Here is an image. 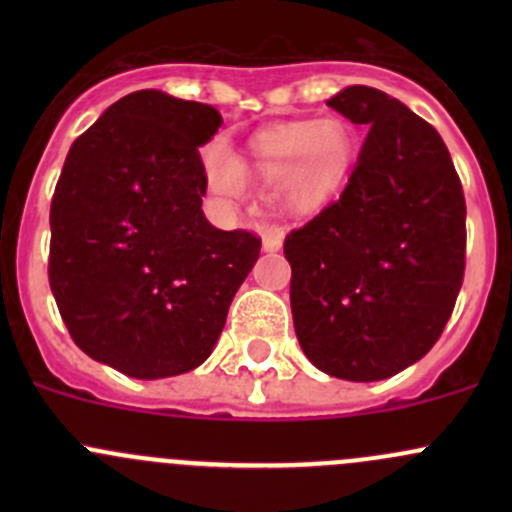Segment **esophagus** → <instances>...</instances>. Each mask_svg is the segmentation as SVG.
I'll return each mask as SVG.
<instances>
[{
    "label": "esophagus",
    "mask_w": 512,
    "mask_h": 512,
    "mask_svg": "<svg viewBox=\"0 0 512 512\" xmlns=\"http://www.w3.org/2000/svg\"><path fill=\"white\" fill-rule=\"evenodd\" d=\"M282 240H285V232H282L280 227H265V230H262V247H265V252L280 250Z\"/></svg>",
    "instance_id": "esophagus-1"
}]
</instances>
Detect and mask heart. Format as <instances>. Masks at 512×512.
Segmentation results:
<instances>
[{
    "mask_svg": "<svg viewBox=\"0 0 512 512\" xmlns=\"http://www.w3.org/2000/svg\"><path fill=\"white\" fill-rule=\"evenodd\" d=\"M356 158V138L342 118L294 121L267 131L255 146V160L235 168L223 143L203 151L208 188L225 200L240 198L242 178H257L265 185H280L287 203L297 210H312L327 203L347 183Z\"/></svg>",
    "mask_w": 512,
    "mask_h": 512,
    "instance_id": "heart-1",
    "label": "heart"
}]
</instances>
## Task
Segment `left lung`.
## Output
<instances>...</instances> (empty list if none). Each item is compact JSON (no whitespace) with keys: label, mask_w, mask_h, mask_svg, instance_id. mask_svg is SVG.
I'll use <instances>...</instances> for the list:
<instances>
[{"label":"left lung","mask_w":512,"mask_h":512,"mask_svg":"<svg viewBox=\"0 0 512 512\" xmlns=\"http://www.w3.org/2000/svg\"><path fill=\"white\" fill-rule=\"evenodd\" d=\"M327 106L369 126L339 200L285 237L299 347L319 371L379 381L431 352L466 272V198L431 123L369 86Z\"/></svg>","instance_id":"1"}]
</instances>
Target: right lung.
I'll use <instances>...</instances> for the list:
<instances>
[{
    "label": "right lung",
    "instance_id": "obj_1",
    "mask_svg": "<svg viewBox=\"0 0 512 512\" xmlns=\"http://www.w3.org/2000/svg\"><path fill=\"white\" fill-rule=\"evenodd\" d=\"M208 103L136 91L66 156L51 198L49 285L81 352L133 379L203 364L260 257L247 230L205 220Z\"/></svg>",
    "mask_w": 512,
    "mask_h": 512
}]
</instances>
